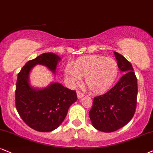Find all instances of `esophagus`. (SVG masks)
<instances>
[{
  "label": "esophagus",
  "instance_id": "1",
  "mask_svg": "<svg viewBox=\"0 0 153 153\" xmlns=\"http://www.w3.org/2000/svg\"><path fill=\"white\" fill-rule=\"evenodd\" d=\"M76 94H77V97H78V99H81V98L84 97V94L82 93L80 91H77Z\"/></svg>",
  "mask_w": 153,
  "mask_h": 153
}]
</instances>
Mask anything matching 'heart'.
<instances>
[{
	"label": "heart",
	"mask_w": 153,
	"mask_h": 153,
	"mask_svg": "<svg viewBox=\"0 0 153 153\" xmlns=\"http://www.w3.org/2000/svg\"><path fill=\"white\" fill-rule=\"evenodd\" d=\"M118 74V65L112 58L89 56L79 59L74 66H67L65 76L71 84H79L85 77V84L91 92L103 93L114 84Z\"/></svg>",
	"instance_id": "obj_1"
}]
</instances>
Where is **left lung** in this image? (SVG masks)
I'll list each match as a JSON object with an SVG mask.
<instances>
[{"mask_svg": "<svg viewBox=\"0 0 153 153\" xmlns=\"http://www.w3.org/2000/svg\"><path fill=\"white\" fill-rule=\"evenodd\" d=\"M114 54L118 68L125 74L108 91L94 98L88 112L94 127L105 133L126 126L134 116L137 105V82L133 66L120 54Z\"/></svg>", "mask_w": 153, "mask_h": 153, "instance_id": "obj_1", "label": "left lung"}]
</instances>
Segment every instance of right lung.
<instances>
[{
    "label": "right lung",
    "instance_id": "right-lung-1",
    "mask_svg": "<svg viewBox=\"0 0 153 153\" xmlns=\"http://www.w3.org/2000/svg\"><path fill=\"white\" fill-rule=\"evenodd\" d=\"M60 57L54 53H43L30 60L18 74L16 88V106L22 120L31 128L50 132L60 126L68 109L77 100L76 91L59 83H52L42 89L30 85L29 74L34 66L42 65L55 73Z\"/></svg>",
    "mask_w": 153,
    "mask_h": 153
}]
</instances>
